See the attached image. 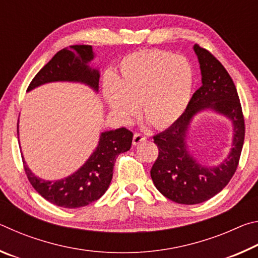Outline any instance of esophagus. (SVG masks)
Masks as SVG:
<instances>
[{"label":"esophagus","instance_id":"obj_1","mask_svg":"<svg viewBox=\"0 0 258 258\" xmlns=\"http://www.w3.org/2000/svg\"><path fill=\"white\" fill-rule=\"evenodd\" d=\"M143 141H146L145 135H142L141 133L134 134V137H133V145L134 146H138V145H140V143H142Z\"/></svg>","mask_w":258,"mask_h":258}]
</instances>
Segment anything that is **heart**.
Returning a JSON list of instances; mask_svg holds the SVG:
<instances>
[{
    "mask_svg": "<svg viewBox=\"0 0 258 258\" xmlns=\"http://www.w3.org/2000/svg\"><path fill=\"white\" fill-rule=\"evenodd\" d=\"M194 83V69L184 56L158 50L140 51L121 61L118 76L107 78L103 97L123 123L133 118L140 106L143 118L163 128L184 113Z\"/></svg>",
    "mask_w": 258,
    "mask_h": 258,
    "instance_id": "heart-1",
    "label": "heart"
}]
</instances>
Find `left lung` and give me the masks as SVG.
<instances>
[{"instance_id":"obj_1","label":"left lung","mask_w":258,"mask_h":258,"mask_svg":"<svg viewBox=\"0 0 258 258\" xmlns=\"http://www.w3.org/2000/svg\"><path fill=\"white\" fill-rule=\"evenodd\" d=\"M202 86L192 95L183 115L171 127L154 137L159 154L150 174L155 186L177 204L196 205L221 192L238 167L244 139V121L235 85L226 69L212 53L194 45ZM211 110L233 124V146L223 162L214 166L195 159L187 145L190 123L198 113Z\"/></svg>"}]
</instances>
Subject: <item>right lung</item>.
<instances>
[{"mask_svg": "<svg viewBox=\"0 0 258 258\" xmlns=\"http://www.w3.org/2000/svg\"><path fill=\"white\" fill-rule=\"evenodd\" d=\"M73 49L59 51L36 74L28 92L47 83L71 82L84 84L98 93L100 72L90 64L95 56L92 46L75 45ZM132 139L133 133L125 127L102 132L89 159L76 172L60 180L50 181L36 176L23 156L25 172L30 184L47 202L63 208L84 207L101 198L108 190L117 157L131 149Z\"/></svg>", "mask_w": 258, "mask_h": 258, "instance_id": "obj_1", "label": "right lung"}]
</instances>
